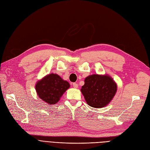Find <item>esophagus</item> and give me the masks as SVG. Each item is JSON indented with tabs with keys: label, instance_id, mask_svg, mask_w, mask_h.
<instances>
[{
	"label": "esophagus",
	"instance_id": "esophagus-1",
	"mask_svg": "<svg viewBox=\"0 0 150 150\" xmlns=\"http://www.w3.org/2000/svg\"><path fill=\"white\" fill-rule=\"evenodd\" d=\"M73 86L75 88H78V84L76 83H73Z\"/></svg>",
	"mask_w": 150,
	"mask_h": 150
}]
</instances>
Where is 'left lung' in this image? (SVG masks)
<instances>
[{
    "mask_svg": "<svg viewBox=\"0 0 150 150\" xmlns=\"http://www.w3.org/2000/svg\"><path fill=\"white\" fill-rule=\"evenodd\" d=\"M117 89V84L110 76L92 75L85 79L81 91L88 105L100 108L110 102Z\"/></svg>",
    "mask_w": 150,
    "mask_h": 150,
    "instance_id": "left-lung-1",
    "label": "left lung"
}]
</instances>
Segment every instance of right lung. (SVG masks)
Instances as JSON below:
<instances>
[{
  "label": "right lung",
  "mask_w": 150,
  "mask_h": 150,
  "mask_svg": "<svg viewBox=\"0 0 150 150\" xmlns=\"http://www.w3.org/2000/svg\"><path fill=\"white\" fill-rule=\"evenodd\" d=\"M70 87L68 81L63 80L57 74H51L38 81L35 89L38 96L50 105L55 104L62 95Z\"/></svg>",
  "instance_id": "right-lung-1"
}]
</instances>
